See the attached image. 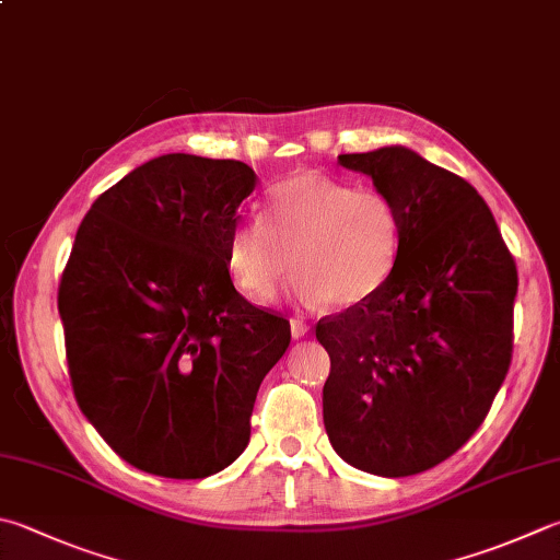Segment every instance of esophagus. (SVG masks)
Returning <instances> with one entry per match:
<instances>
[{
	"mask_svg": "<svg viewBox=\"0 0 560 560\" xmlns=\"http://www.w3.org/2000/svg\"><path fill=\"white\" fill-rule=\"evenodd\" d=\"M290 329H292V339H302V336H307L310 326L302 319H290Z\"/></svg>",
	"mask_w": 560,
	"mask_h": 560,
	"instance_id": "esophagus-1",
	"label": "esophagus"
}]
</instances>
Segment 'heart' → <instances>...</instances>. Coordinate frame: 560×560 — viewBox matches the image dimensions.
<instances>
[{
  "label": "heart",
  "instance_id": "obj_1",
  "mask_svg": "<svg viewBox=\"0 0 560 560\" xmlns=\"http://www.w3.org/2000/svg\"><path fill=\"white\" fill-rule=\"evenodd\" d=\"M399 238V214L383 192L307 171L272 189L266 221L231 231L226 268L253 300L272 298L294 266L302 302L355 307L393 276Z\"/></svg>",
  "mask_w": 560,
  "mask_h": 560
}]
</instances>
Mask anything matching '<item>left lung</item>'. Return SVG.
Here are the masks:
<instances>
[{
  "instance_id": "1",
  "label": "left lung",
  "mask_w": 560,
  "mask_h": 560,
  "mask_svg": "<svg viewBox=\"0 0 560 560\" xmlns=\"http://www.w3.org/2000/svg\"><path fill=\"white\" fill-rule=\"evenodd\" d=\"M402 226L383 290L316 324L331 358L324 427L353 468L405 478L476 434L512 363L516 266L463 177L405 145L346 153Z\"/></svg>"
}]
</instances>
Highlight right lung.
<instances>
[{"mask_svg":"<svg viewBox=\"0 0 560 560\" xmlns=\"http://www.w3.org/2000/svg\"><path fill=\"white\" fill-rule=\"evenodd\" d=\"M241 161L167 153L94 199L58 288L70 383L100 436L151 476L197 480L250 439L290 322L241 298L226 268Z\"/></svg>","mask_w":560,"mask_h":560,"instance_id":"obj_1","label":"right lung"}]
</instances>
